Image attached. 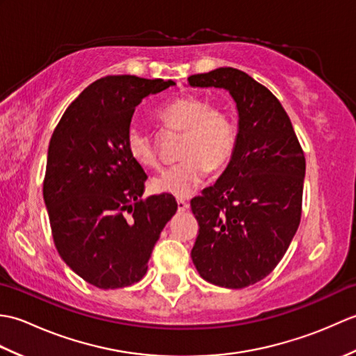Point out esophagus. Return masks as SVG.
I'll list each match as a JSON object with an SVG mask.
<instances>
[{"label":"esophagus","mask_w":356,"mask_h":356,"mask_svg":"<svg viewBox=\"0 0 356 356\" xmlns=\"http://www.w3.org/2000/svg\"><path fill=\"white\" fill-rule=\"evenodd\" d=\"M177 208H179V211H186L188 208H190V203H188L186 200L179 199L177 200Z\"/></svg>","instance_id":"esophagus-1"}]
</instances>
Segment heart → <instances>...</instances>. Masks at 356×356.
Segmentation results:
<instances>
[{
    "instance_id": "heart-1",
    "label": "heart",
    "mask_w": 356,
    "mask_h": 356,
    "mask_svg": "<svg viewBox=\"0 0 356 356\" xmlns=\"http://www.w3.org/2000/svg\"><path fill=\"white\" fill-rule=\"evenodd\" d=\"M162 122L184 133L179 157L182 162L165 170L151 180L153 190L172 197H186L205 177L207 170H223L236 151V124L228 113L214 108L197 96H182L157 113ZM127 149L136 163L147 168L159 165L154 139L139 128H131L127 136Z\"/></svg>"
}]
</instances>
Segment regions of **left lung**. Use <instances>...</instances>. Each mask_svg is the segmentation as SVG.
Returning a JSON list of instances; mask_svg holds the SVG:
<instances>
[{"label":"left lung","instance_id":"obj_1","mask_svg":"<svg viewBox=\"0 0 356 356\" xmlns=\"http://www.w3.org/2000/svg\"><path fill=\"white\" fill-rule=\"evenodd\" d=\"M188 82L228 90L237 105L234 156L191 200L199 222L191 259L203 280L241 289L274 270L298 229L305 153L282 104L245 72L220 67Z\"/></svg>","mask_w":356,"mask_h":356}]
</instances>
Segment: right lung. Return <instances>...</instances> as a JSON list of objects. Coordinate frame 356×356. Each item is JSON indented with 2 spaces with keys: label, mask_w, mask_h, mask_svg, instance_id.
Returning <instances> with one entry per match:
<instances>
[{
  "label": "right lung",
  "mask_w": 356,
  "mask_h": 356,
  "mask_svg": "<svg viewBox=\"0 0 356 356\" xmlns=\"http://www.w3.org/2000/svg\"><path fill=\"white\" fill-rule=\"evenodd\" d=\"M171 86L131 74L97 79L51 134L42 194L53 241L67 266L101 289L142 280L177 211L170 194L142 199L147 174L127 149L136 107Z\"/></svg>",
  "instance_id": "right-lung-1"
}]
</instances>
